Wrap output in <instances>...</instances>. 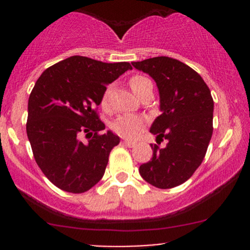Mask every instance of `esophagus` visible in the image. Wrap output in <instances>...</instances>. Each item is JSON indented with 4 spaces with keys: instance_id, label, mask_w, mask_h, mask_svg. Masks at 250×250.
<instances>
[{
    "instance_id": "1",
    "label": "esophagus",
    "mask_w": 250,
    "mask_h": 250,
    "mask_svg": "<svg viewBox=\"0 0 250 250\" xmlns=\"http://www.w3.org/2000/svg\"><path fill=\"white\" fill-rule=\"evenodd\" d=\"M122 144H125V146H128V147H133V146L135 145V143L134 141H132V140H127V139H125L122 141Z\"/></svg>"
}]
</instances>
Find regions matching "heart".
<instances>
[{"mask_svg":"<svg viewBox=\"0 0 250 250\" xmlns=\"http://www.w3.org/2000/svg\"><path fill=\"white\" fill-rule=\"evenodd\" d=\"M146 81H148L147 78L143 76H134L130 78V88H132V90L135 94H140ZM107 94H109V90H106L102 98V107L105 111H110V106L107 104ZM145 125L146 120L144 117L128 113V115L118 116L113 121L112 125H111V128H112L113 132L117 133L121 137L127 138V139H134V138H137L143 132V129L145 128Z\"/></svg>","mask_w":250,"mask_h":250,"instance_id":"heart-1","label":"heart"}]
</instances>
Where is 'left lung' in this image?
Segmentation results:
<instances>
[{
  "instance_id": "obj_1",
  "label": "left lung",
  "mask_w": 250,
  "mask_h": 250,
  "mask_svg": "<svg viewBox=\"0 0 250 250\" xmlns=\"http://www.w3.org/2000/svg\"><path fill=\"white\" fill-rule=\"evenodd\" d=\"M132 65L157 84L161 115L150 132L168 141L163 148L151 144L152 158L140 166L139 173L155 188H175L192 176L206 156L213 134L210 90L195 70L173 58H150Z\"/></svg>"
}]
</instances>
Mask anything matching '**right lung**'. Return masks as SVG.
Listing matches in <instances>:
<instances>
[{
    "label": "right lung",
    "mask_w": 250,
    "mask_h": 250,
    "mask_svg": "<svg viewBox=\"0 0 250 250\" xmlns=\"http://www.w3.org/2000/svg\"><path fill=\"white\" fill-rule=\"evenodd\" d=\"M129 62H103L74 55L48 67L40 76L27 104L26 133L34 157L57 188L82 193L100 181L109 155L120 144L95 107L106 85L117 80ZM86 133L87 143L79 140Z\"/></svg>",
    "instance_id": "obj_1"
}]
</instances>
